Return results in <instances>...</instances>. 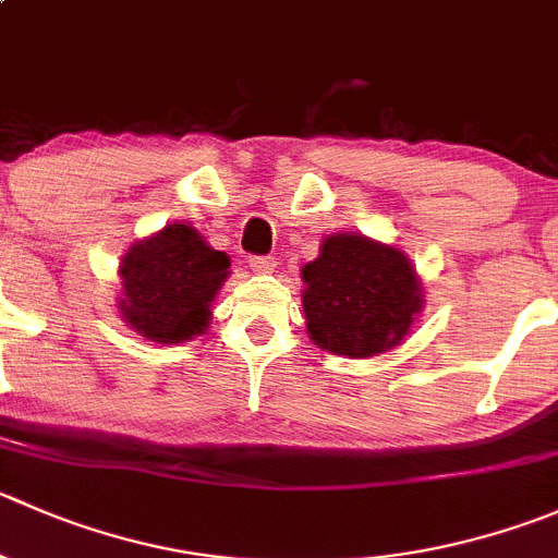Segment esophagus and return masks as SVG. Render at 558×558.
<instances>
[{"mask_svg":"<svg viewBox=\"0 0 558 558\" xmlns=\"http://www.w3.org/2000/svg\"><path fill=\"white\" fill-rule=\"evenodd\" d=\"M247 264H251L253 272H258V275H267L275 269V258H269V256H251L247 258Z\"/></svg>","mask_w":558,"mask_h":558,"instance_id":"1","label":"esophagus"}]
</instances>
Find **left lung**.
Wrapping results in <instances>:
<instances>
[{"label":"left lung","instance_id":"1","mask_svg":"<svg viewBox=\"0 0 558 558\" xmlns=\"http://www.w3.org/2000/svg\"><path fill=\"white\" fill-rule=\"evenodd\" d=\"M302 280L307 335L329 354H381L403 343L423 311V283L409 258L371 236H327Z\"/></svg>","mask_w":558,"mask_h":558}]
</instances>
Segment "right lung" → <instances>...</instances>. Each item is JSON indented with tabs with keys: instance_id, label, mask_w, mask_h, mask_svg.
<instances>
[{
	"instance_id": "1",
	"label": "right lung",
	"mask_w": 558,
	"mask_h": 558,
	"mask_svg": "<svg viewBox=\"0 0 558 558\" xmlns=\"http://www.w3.org/2000/svg\"><path fill=\"white\" fill-rule=\"evenodd\" d=\"M229 267L231 258L213 251L193 226L171 223L124 253L117 307L128 327L147 340L182 343L209 327L213 300Z\"/></svg>"
}]
</instances>
